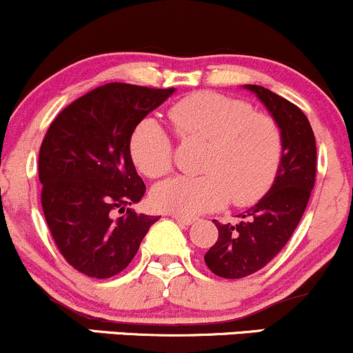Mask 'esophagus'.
Wrapping results in <instances>:
<instances>
[{"mask_svg": "<svg viewBox=\"0 0 353 353\" xmlns=\"http://www.w3.org/2000/svg\"><path fill=\"white\" fill-rule=\"evenodd\" d=\"M172 217L175 219V222L180 223L181 227H188L193 223V219H190V217H181V215H172Z\"/></svg>", "mask_w": 353, "mask_h": 353, "instance_id": "esophagus-1", "label": "esophagus"}]
</instances>
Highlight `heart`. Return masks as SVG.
Listing matches in <instances>:
<instances>
[{
    "label": "heart",
    "mask_w": 353,
    "mask_h": 353,
    "mask_svg": "<svg viewBox=\"0 0 353 353\" xmlns=\"http://www.w3.org/2000/svg\"><path fill=\"white\" fill-rule=\"evenodd\" d=\"M183 141L205 143L200 176H175L151 192L160 210L181 217L205 214L225 205H251L269 190L283 157V136L268 114L252 112L244 101L222 94L196 92L172 105L168 112ZM130 153L148 178L172 168V139L158 121L143 119L132 131Z\"/></svg>",
    "instance_id": "heart-1"
}]
</instances>
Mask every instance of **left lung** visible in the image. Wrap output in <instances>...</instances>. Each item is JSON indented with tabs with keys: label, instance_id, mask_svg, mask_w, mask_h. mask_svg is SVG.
I'll list each match as a JSON object with an SVG mask.
<instances>
[{
	"label": "left lung",
	"instance_id": "left-lung-1",
	"mask_svg": "<svg viewBox=\"0 0 353 353\" xmlns=\"http://www.w3.org/2000/svg\"><path fill=\"white\" fill-rule=\"evenodd\" d=\"M242 89L257 97L283 136V157L278 175L266 195L242 215L237 223H221L219 239L205 254L214 274L239 279L263 269L293 236L308 205L316 175V145L308 117L303 111L261 85Z\"/></svg>",
	"mask_w": 353,
	"mask_h": 353
}]
</instances>
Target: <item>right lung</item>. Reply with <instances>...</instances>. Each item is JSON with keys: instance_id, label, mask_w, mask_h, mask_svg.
Segmentation results:
<instances>
[{"instance_id": "add662e5", "label": "right lung", "mask_w": 353, "mask_h": 353, "mask_svg": "<svg viewBox=\"0 0 353 353\" xmlns=\"http://www.w3.org/2000/svg\"><path fill=\"white\" fill-rule=\"evenodd\" d=\"M173 92L111 82L67 105L48 128L39 158L41 207L59 251L82 274L123 271L158 221L126 208L146 192L130 139ZM117 208L127 214L114 218Z\"/></svg>"}]
</instances>
